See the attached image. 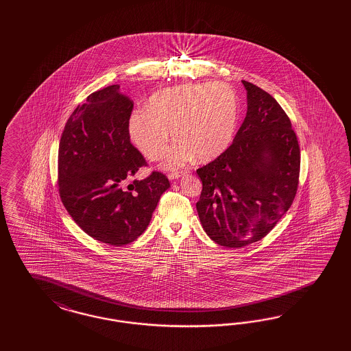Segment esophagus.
<instances>
[{
	"mask_svg": "<svg viewBox=\"0 0 351 351\" xmlns=\"http://www.w3.org/2000/svg\"><path fill=\"white\" fill-rule=\"evenodd\" d=\"M182 175H184V172H182V171L171 172V173H169V179H170V180H175V179H179V178H181Z\"/></svg>",
	"mask_w": 351,
	"mask_h": 351,
	"instance_id": "1",
	"label": "esophagus"
}]
</instances>
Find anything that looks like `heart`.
<instances>
[{"label":"heart","instance_id":"1","mask_svg":"<svg viewBox=\"0 0 351 351\" xmlns=\"http://www.w3.org/2000/svg\"><path fill=\"white\" fill-rule=\"evenodd\" d=\"M238 113L237 96L225 84L175 86L152 96L148 110L130 116L128 135L148 160H158L167 152L173 130L179 143L165 166L176 169L195 154L202 160L220 156L232 141Z\"/></svg>","mask_w":351,"mask_h":351}]
</instances>
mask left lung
<instances>
[{"instance_id":"1","label":"left lung","mask_w":351,"mask_h":351,"mask_svg":"<svg viewBox=\"0 0 351 351\" xmlns=\"http://www.w3.org/2000/svg\"><path fill=\"white\" fill-rule=\"evenodd\" d=\"M242 84V126L229 148L197 170L203 229L229 248L257 242L276 226L295 199L300 175V147L286 112L263 88Z\"/></svg>"}]
</instances>
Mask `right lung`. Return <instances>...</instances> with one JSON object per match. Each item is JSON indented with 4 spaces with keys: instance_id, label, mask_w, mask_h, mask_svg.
<instances>
[{
    "instance_id": "add662e5",
    "label": "right lung",
    "mask_w": 351,
    "mask_h": 351,
    "mask_svg": "<svg viewBox=\"0 0 351 351\" xmlns=\"http://www.w3.org/2000/svg\"><path fill=\"white\" fill-rule=\"evenodd\" d=\"M134 101L108 86L87 96L64 128L58 156L59 193L64 207L90 237L106 245L138 239L152 220L169 179L152 172L128 181L145 166L130 143L128 119Z\"/></svg>"
}]
</instances>
